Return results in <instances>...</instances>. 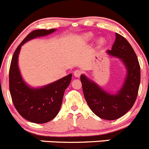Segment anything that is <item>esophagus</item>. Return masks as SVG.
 <instances>
[{"instance_id":"esophagus-1","label":"esophagus","mask_w":149,"mask_h":149,"mask_svg":"<svg viewBox=\"0 0 149 149\" xmlns=\"http://www.w3.org/2000/svg\"><path fill=\"white\" fill-rule=\"evenodd\" d=\"M81 74H82V71H81V70H77L74 72V75L75 77H79L81 75Z\"/></svg>"}]
</instances>
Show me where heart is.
Masks as SVG:
<instances>
[{"label":"heart","mask_w":149,"mask_h":149,"mask_svg":"<svg viewBox=\"0 0 149 149\" xmlns=\"http://www.w3.org/2000/svg\"><path fill=\"white\" fill-rule=\"evenodd\" d=\"M92 36L93 35H91V34H88V35H86L85 38H86L88 40H90L91 38H92ZM104 38H99V39L98 40V43L100 44V45H102V44H104Z\"/></svg>","instance_id":"heart-1"}]
</instances>
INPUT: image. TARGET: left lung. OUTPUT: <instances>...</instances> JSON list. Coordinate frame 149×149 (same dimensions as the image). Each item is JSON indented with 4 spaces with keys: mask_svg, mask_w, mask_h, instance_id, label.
Here are the masks:
<instances>
[{
    "mask_svg": "<svg viewBox=\"0 0 149 149\" xmlns=\"http://www.w3.org/2000/svg\"><path fill=\"white\" fill-rule=\"evenodd\" d=\"M115 35L114 43L107 53L120 58L126 67L127 76L121 89L116 94H111L85 75L80 76L87 104L95 115L107 120L120 118L132 108L141 82V68L133 48L124 37L118 33Z\"/></svg>",
    "mask_w": 149,
    "mask_h": 149,
    "instance_id": "left-lung-1",
    "label": "left lung"
}]
</instances>
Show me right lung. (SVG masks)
<instances>
[{
    "instance_id": "1",
    "label": "right lung",
    "mask_w": 149,
    "mask_h": 149,
    "mask_svg": "<svg viewBox=\"0 0 149 149\" xmlns=\"http://www.w3.org/2000/svg\"><path fill=\"white\" fill-rule=\"evenodd\" d=\"M56 30L51 29L32 31L19 45L11 59L9 90L13 104L22 117L34 123H48L56 117L61 109L64 91L71 82L72 74L41 88L29 87L23 80L19 69V54L22 45L26 42L48 35Z\"/></svg>"
}]
</instances>
